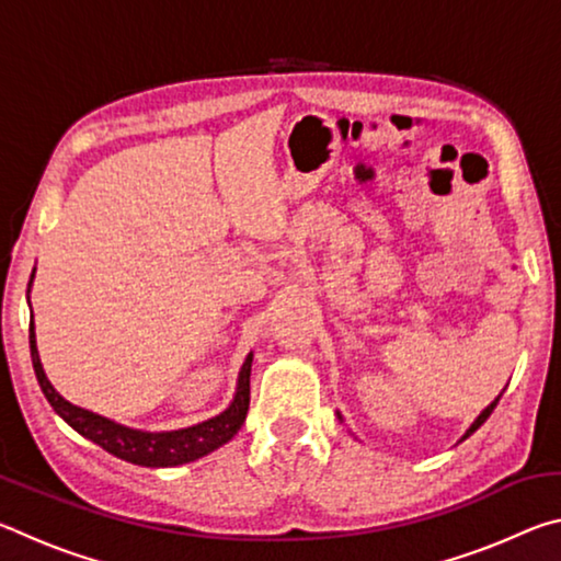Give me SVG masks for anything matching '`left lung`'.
<instances>
[{"label":"left lung","mask_w":561,"mask_h":561,"mask_svg":"<svg viewBox=\"0 0 561 561\" xmlns=\"http://www.w3.org/2000/svg\"><path fill=\"white\" fill-rule=\"evenodd\" d=\"M500 396H502V393H500ZM500 396H497V398H495V401H492V403H490V405L485 408V411H482V413H480L478 417H474V421H472V425H470V428H468V431H465V435H462V438H460V440H465V438H470V435H472L474 431H478L482 423H485V421H488V417H490V413H492V411H495V405H497V401H500ZM336 415H339V421H344V417H341V413H336Z\"/></svg>","instance_id":"left-lung-1"}]
</instances>
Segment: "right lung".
<instances>
[{"label": "right lung", "mask_w": 561, "mask_h": 561, "mask_svg": "<svg viewBox=\"0 0 561 561\" xmlns=\"http://www.w3.org/2000/svg\"><path fill=\"white\" fill-rule=\"evenodd\" d=\"M34 272L30 279V291H32ZM30 346H32V364H34L36 381H39L46 401L51 403L56 415H61L64 421L87 440L101 445L103 450L116 455L121 460L140 465V468H175V465H185L197 458H205L207 453L222 448L225 443H230L234 438L237 431L242 428L247 411H250V374H252V356H254L252 351L247 354L240 374H237L234 396L222 413L207 417L203 423L187 425V428L153 433V431L128 428V425L111 421L106 415H99L93 411H87V408L66 401L44 374L39 348H36L34 314L30 321Z\"/></svg>", "instance_id": "obj_1"}]
</instances>
